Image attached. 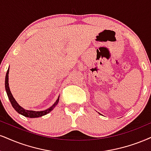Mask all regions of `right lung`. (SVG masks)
Returning a JSON list of instances; mask_svg holds the SVG:
<instances>
[{"label":"right lung","instance_id":"1","mask_svg":"<svg viewBox=\"0 0 151 151\" xmlns=\"http://www.w3.org/2000/svg\"><path fill=\"white\" fill-rule=\"evenodd\" d=\"M9 69L10 68H8L7 69V71L6 73V76H5V90H6L7 96H8L9 100H10L11 104H12V107L14 108V110L19 114H21L24 116L27 117V118H38V117H42L45 115H47V113H49L50 112H51L52 110L55 109V107L57 105L59 102V96L57 98V101H56L52 106H51L50 108L48 109L44 110V111H31V110H27L25 109H24L23 107H22L21 106H19L17 101L15 100V99L13 97L12 93L10 92V87H9V83H8V78H9Z\"/></svg>","mask_w":151,"mask_h":151}]
</instances>
